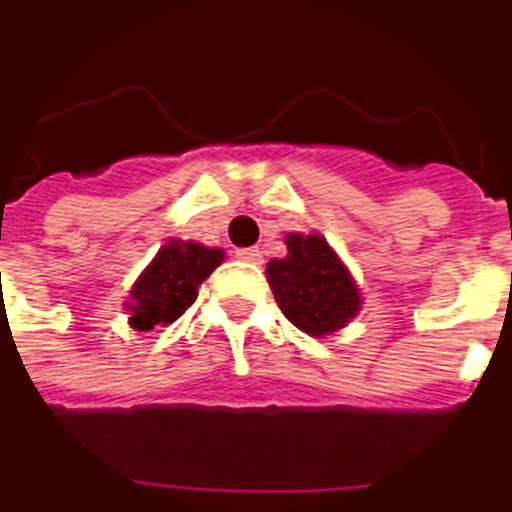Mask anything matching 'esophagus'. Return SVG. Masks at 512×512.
Listing matches in <instances>:
<instances>
[{"label":"esophagus","instance_id":"1","mask_svg":"<svg viewBox=\"0 0 512 512\" xmlns=\"http://www.w3.org/2000/svg\"><path fill=\"white\" fill-rule=\"evenodd\" d=\"M237 259L248 261V264H261L264 256H261L259 248H240V251H237Z\"/></svg>","mask_w":512,"mask_h":512}]
</instances>
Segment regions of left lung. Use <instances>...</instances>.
Wrapping results in <instances>:
<instances>
[{
    "mask_svg": "<svg viewBox=\"0 0 512 512\" xmlns=\"http://www.w3.org/2000/svg\"><path fill=\"white\" fill-rule=\"evenodd\" d=\"M288 256L267 264L269 288L293 326L310 336L334 334L360 310L358 285L320 235H288Z\"/></svg>",
    "mask_w": 512,
    "mask_h": 512,
    "instance_id": "left-lung-1",
    "label": "left lung"
}]
</instances>
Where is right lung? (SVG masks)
<instances>
[{"label": "right lung", "mask_w": 512, "mask_h": 512, "mask_svg": "<svg viewBox=\"0 0 512 512\" xmlns=\"http://www.w3.org/2000/svg\"><path fill=\"white\" fill-rule=\"evenodd\" d=\"M221 261V248H208L192 240H170L162 245L130 291V326L136 331H152L154 326H168L181 318L197 299L202 280Z\"/></svg>", "instance_id": "obj_1"}]
</instances>
